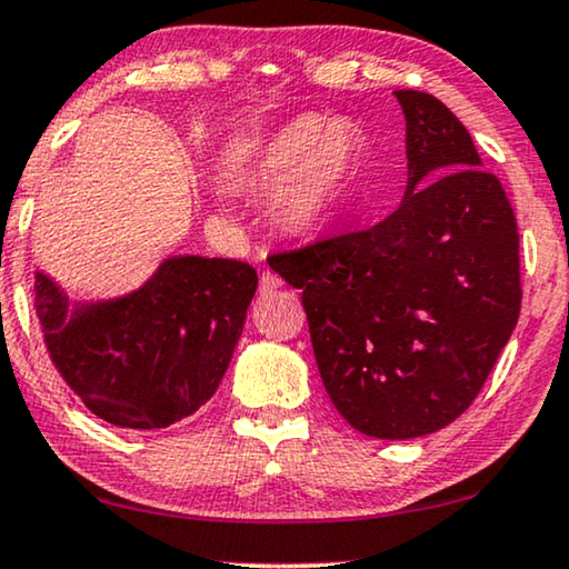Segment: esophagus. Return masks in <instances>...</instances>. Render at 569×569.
Masks as SVG:
<instances>
[{
    "mask_svg": "<svg viewBox=\"0 0 569 569\" xmlns=\"http://www.w3.org/2000/svg\"><path fill=\"white\" fill-rule=\"evenodd\" d=\"M283 286V281H281V276H276L273 270H262L260 273V296H270L273 291H278V288Z\"/></svg>",
    "mask_w": 569,
    "mask_h": 569,
    "instance_id": "34e87169",
    "label": "esophagus"
}]
</instances>
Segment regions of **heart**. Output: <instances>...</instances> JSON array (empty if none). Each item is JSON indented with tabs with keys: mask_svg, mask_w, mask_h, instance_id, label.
Returning a JSON list of instances; mask_svg holds the SVG:
<instances>
[{
	"mask_svg": "<svg viewBox=\"0 0 569 569\" xmlns=\"http://www.w3.org/2000/svg\"><path fill=\"white\" fill-rule=\"evenodd\" d=\"M360 158V134L327 114H301L276 130L237 166V181L278 191V219L288 232L313 234L342 214Z\"/></svg>",
	"mask_w": 569,
	"mask_h": 569,
	"instance_id": "b5f03b06",
	"label": "heart"
}]
</instances>
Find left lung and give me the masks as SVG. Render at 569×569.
I'll return each instance as SVG.
<instances>
[{"mask_svg":"<svg viewBox=\"0 0 569 569\" xmlns=\"http://www.w3.org/2000/svg\"><path fill=\"white\" fill-rule=\"evenodd\" d=\"M409 178L398 209L268 258L303 288L319 376L350 427L376 439L445 429L475 401L519 321V230L501 181L437 97L393 91Z\"/></svg>","mask_w":569,"mask_h":569,"instance_id":"8db88e82","label":"left lung"}]
</instances>
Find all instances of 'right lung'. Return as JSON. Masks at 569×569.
<instances>
[{"instance_id":"add662e5","label":"right lung","mask_w":569,"mask_h":569,"mask_svg":"<svg viewBox=\"0 0 569 569\" xmlns=\"http://www.w3.org/2000/svg\"><path fill=\"white\" fill-rule=\"evenodd\" d=\"M258 273L242 260L173 256L124 296L71 301L36 273V309L58 372L99 419L166 429L209 401L230 368Z\"/></svg>"}]
</instances>
